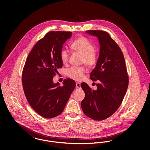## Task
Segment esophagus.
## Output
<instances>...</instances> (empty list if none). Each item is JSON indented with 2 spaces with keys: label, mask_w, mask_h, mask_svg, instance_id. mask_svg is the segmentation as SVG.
<instances>
[{
  "label": "esophagus",
  "mask_w": 150,
  "mask_h": 150,
  "mask_svg": "<svg viewBox=\"0 0 150 150\" xmlns=\"http://www.w3.org/2000/svg\"><path fill=\"white\" fill-rule=\"evenodd\" d=\"M76 87H77V88H81V84H80V83H76Z\"/></svg>",
  "instance_id": "34e87169"
}]
</instances>
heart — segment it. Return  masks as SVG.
<instances>
[{
    "label": "heart",
    "mask_w": 150,
    "mask_h": 150,
    "mask_svg": "<svg viewBox=\"0 0 150 150\" xmlns=\"http://www.w3.org/2000/svg\"><path fill=\"white\" fill-rule=\"evenodd\" d=\"M72 49L76 52L82 55L81 63L85 64L89 68H92L97 64L98 61V55L95 50V45L86 37H81L76 39L71 43ZM61 62L66 64L69 59L70 52L66 48H62L59 52ZM84 66L72 67L66 71V76L69 78L80 81L83 79L86 73Z\"/></svg>",
    "instance_id": "obj_1"
}]
</instances>
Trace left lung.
I'll list each match as a JSON object with an SVG mask.
<instances>
[{
  "label": "left lung",
  "mask_w": 150,
  "mask_h": 150,
  "mask_svg": "<svg viewBox=\"0 0 150 150\" xmlns=\"http://www.w3.org/2000/svg\"><path fill=\"white\" fill-rule=\"evenodd\" d=\"M98 37L100 54L95 68L90 74L93 81L99 80L97 89H92L86 83L81 86L85 92L81 108L90 118L102 121L112 115L121 106L129 84L124 54L117 43L106 31L87 30Z\"/></svg>",
  "instance_id": "1"
}]
</instances>
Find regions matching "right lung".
Listing matches in <instances>:
<instances>
[{
    "instance_id": "obj_1",
    "label": "right lung",
    "mask_w": 150,
    "mask_h": 150,
    "mask_svg": "<svg viewBox=\"0 0 150 150\" xmlns=\"http://www.w3.org/2000/svg\"><path fill=\"white\" fill-rule=\"evenodd\" d=\"M71 35V32H48L34 45L23 68L22 83L26 98L32 108L46 118L63 112L76 86L70 79H64L63 86L52 81L57 69L62 67L60 51Z\"/></svg>"
}]
</instances>
